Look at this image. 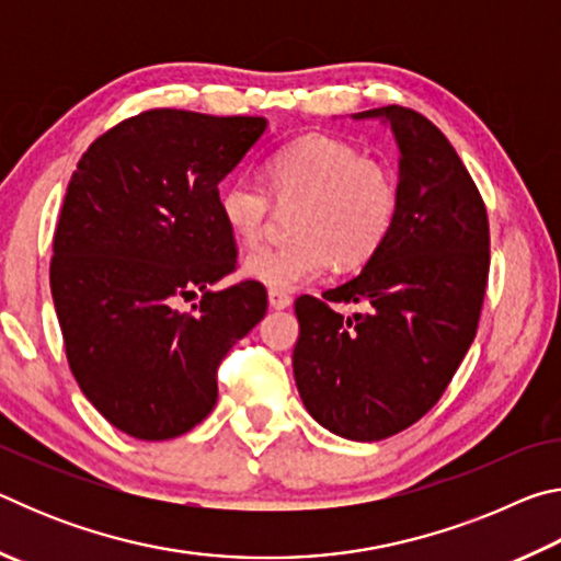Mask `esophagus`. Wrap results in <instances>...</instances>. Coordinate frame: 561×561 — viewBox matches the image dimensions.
<instances>
[{
	"label": "esophagus",
	"mask_w": 561,
	"mask_h": 561,
	"mask_svg": "<svg viewBox=\"0 0 561 561\" xmlns=\"http://www.w3.org/2000/svg\"><path fill=\"white\" fill-rule=\"evenodd\" d=\"M291 304V297L287 291H279V289H270V307L272 309H287Z\"/></svg>",
	"instance_id": "1"
}]
</instances>
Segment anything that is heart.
I'll use <instances>...</instances> for the list:
<instances>
[{"label":"heart","instance_id":"heart-1","mask_svg":"<svg viewBox=\"0 0 561 561\" xmlns=\"http://www.w3.org/2000/svg\"><path fill=\"white\" fill-rule=\"evenodd\" d=\"M267 187L277 203H299L289 242L247 254L244 277L270 289H297L334 267H356L378 252L398 215V183L381 160L364 158L346 140L301 136L282 146L267 165ZM270 193L250 178L227 183L217 197L227 230L242 244L262 237Z\"/></svg>","mask_w":561,"mask_h":561}]
</instances>
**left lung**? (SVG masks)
<instances>
[{
	"instance_id": "left-lung-1",
	"label": "left lung",
	"mask_w": 561,
	"mask_h": 561,
	"mask_svg": "<svg viewBox=\"0 0 561 561\" xmlns=\"http://www.w3.org/2000/svg\"><path fill=\"white\" fill-rule=\"evenodd\" d=\"M398 146V215L358 277L294 304V381L309 415L341 438L374 443L431 411L478 331L490 270L485 203L433 123L403 106L360 111ZM329 300L366 302L341 318Z\"/></svg>"
}]
</instances>
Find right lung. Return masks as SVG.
Listing matches in <instances>:
<instances>
[{"mask_svg": "<svg viewBox=\"0 0 561 561\" xmlns=\"http://www.w3.org/2000/svg\"><path fill=\"white\" fill-rule=\"evenodd\" d=\"M267 130L260 116L156 108L93 140L66 187L51 297L83 396L118 431L168 440L217 403V366L267 311L237 264L217 185ZM201 290L190 312L176 304Z\"/></svg>", "mask_w": 561, "mask_h": 561, "instance_id": "1", "label": "right lung"}]
</instances>
